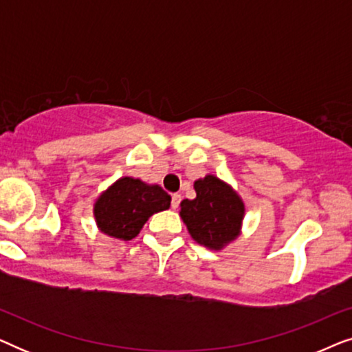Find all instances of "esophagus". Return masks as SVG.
Here are the masks:
<instances>
[{"instance_id":"esophagus-1","label":"esophagus","mask_w":352,"mask_h":352,"mask_svg":"<svg viewBox=\"0 0 352 352\" xmlns=\"http://www.w3.org/2000/svg\"><path fill=\"white\" fill-rule=\"evenodd\" d=\"M181 204V195L179 194H173L171 195V208L176 210L177 206H179Z\"/></svg>"}]
</instances>
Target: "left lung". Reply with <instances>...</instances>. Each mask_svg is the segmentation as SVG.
Masks as SVG:
<instances>
[{"label": "left lung", "instance_id": "left-lung-1", "mask_svg": "<svg viewBox=\"0 0 352 352\" xmlns=\"http://www.w3.org/2000/svg\"><path fill=\"white\" fill-rule=\"evenodd\" d=\"M197 197L181 201V218L192 239L210 248H223L239 235L243 201L228 184L214 176L195 181Z\"/></svg>", "mask_w": 352, "mask_h": 352}]
</instances>
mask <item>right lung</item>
Returning a JSON list of instances; mask_svg holds the SVG:
<instances>
[{
	"label": "right lung",
	"mask_w": 352,
	"mask_h": 352,
	"mask_svg": "<svg viewBox=\"0 0 352 352\" xmlns=\"http://www.w3.org/2000/svg\"><path fill=\"white\" fill-rule=\"evenodd\" d=\"M171 197L160 186H147L133 177H122L99 197L94 216L104 234L131 240L153 213L168 210Z\"/></svg>",
	"instance_id": "1"
}]
</instances>
